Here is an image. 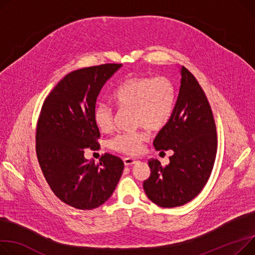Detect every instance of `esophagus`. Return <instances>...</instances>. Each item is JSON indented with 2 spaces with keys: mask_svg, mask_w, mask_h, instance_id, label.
<instances>
[{
  "mask_svg": "<svg viewBox=\"0 0 255 255\" xmlns=\"http://www.w3.org/2000/svg\"><path fill=\"white\" fill-rule=\"evenodd\" d=\"M135 162H136V160L133 159V158H125V159H124V164H125V166H131V165L135 164Z\"/></svg>",
  "mask_w": 255,
  "mask_h": 255,
  "instance_id": "34e87169",
  "label": "esophagus"
}]
</instances>
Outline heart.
<instances>
[{
	"mask_svg": "<svg viewBox=\"0 0 255 255\" xmlns=\"http://www.w3.org/2000/svg\"><path fill=\"white\" fill-rule=\"evenodd\" d=\"M113 104L120 109H132L136 126L158 130L170 119L175 101L172 83L166 78L135 76L126 78L111 95ZM94 122L101 132H111L114 127L112 109L100 104L94 111ZM148 135L137 131L118 135L112 147L126 155H138Z\"/></svg>",
	"mask_w": 255,
	"mask_h": 255,
	"instance_id": "obj_1",
	"label": "heart"
}]
</instances>
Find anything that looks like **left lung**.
<instances>
[{
    "label": "left lung",
    "mask_w": 255,
    "mask_h": 255,
    "mask_svg": "<svg viewBox=\"0 0 255 255\" xmlns=\"http://www.w3.org/2000/svg\"><path fill=\"white\" fill-rule=\"evenodd\" d=\"M180 87L172 115L154 139L157 150L172 149L162 167L149 159V177L143 190L155 204L172 208L192 201L207 183L215 161L217 137L207 97L196 78L179 67Z\"/></svg>",
    "instance_id": "left-lung-1"
}]
</instances>
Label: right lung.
Returning a JSON list of instances; mask_svg holds the SVG:
<instances>
[{
  "label": "right lung",
  "instance_id": "add662e5",
  "mask_svg": "<svg viewBox=\"0 0 255 255\" xmlns=\"http://www.w3.org/2000/svg\"><path fill=\"white\" fill-rule=\"evenodd\" d=\"M122 67L107 63L67 74L46 98L36 134L42 172L65 204L90 210L103 205L121 178L123 161L106 154L98 165L85 158V148L97 147L94 122L96 98L104 85Z\"/></svg>",
  "mask_w": 255,
  "mask_h": 255
}]
</instances>
